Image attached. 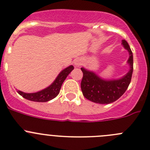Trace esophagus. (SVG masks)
Returning <instances> with one entry per match:
<instances>
[{
  "instance_id": "34e87169",
  "label": "esophagus",
  "mask_w": 150,
  "mask_h": 150,
  "mask_svg": "<svg viewBox=\"0 0 150 150\" xmlns=\"http://www.w3.org/2000/svg\"><path fill=\"white\" fill-rule=\"evenodd\" d=\"M75 65L76 66V67H80V65L82 64V63H83V61H82L81 59H75Z\"/></svg>"
}]
</instances>
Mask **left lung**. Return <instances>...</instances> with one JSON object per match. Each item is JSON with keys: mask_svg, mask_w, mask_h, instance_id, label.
<instances>
[{"mask_svg": "<svg viewBox=\"0 0 150 150\" xmlns=\"http://www.w3.org/2000/svg\"><path fill=\"white\" fill-rule=\"evenodd\" d=\"M121 45L128 51L127 63L129 70L119 79L105 80L93 71L81 67L83 73L81 90L85 98L91 101L100 104H108L116 101L125 93L130 84L133 72V54L127 42L123 39Z\"/></svg>", "mask_w": 150, "mask_h": 150, "instance_id": "obj_1", "label": "left lung"}]
</instances>
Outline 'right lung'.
I'll return each instance as SVG.
<instances>
[{
	"label": "right lung",
	"mask_w": 150,
	"mask_h": 150,
	"mask_svg": "<svg viewBox=\"0 0 150 150\" xmlns=\"http://www.w3.org/2000/svg\"><path fill=\"white\" fill-rule=\"evenodd\" d=\"M74 69V67L72 65L66 67L65 69L61 71L59 75L54 80V81L50 85V86L40 91H38L37 93H23L22 91H18L19 95H21L22 97L24 98L27 99L29 100L35 102H47L52 99L54 98L57 97V96L59 94L60 88L62 87V85L64 80L67 77V75L70 73L71 71Z\"/></svg>",
	"instance_id": "right-lung-1"
}]
</instances>
